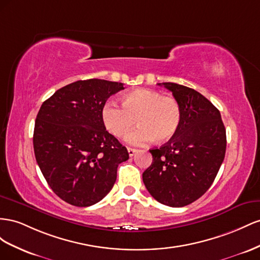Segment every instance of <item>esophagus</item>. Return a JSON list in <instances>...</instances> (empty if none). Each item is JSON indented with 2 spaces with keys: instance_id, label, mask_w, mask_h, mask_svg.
<instances>
[{
  "instance_id": "esophagus-1",
  "label": "esophagus",
  "mask_w": 260,
  "mask_h": 260,
  "mask_svg": "<svg viewBox=\"0 0 260 260\" xmlns=\"http://www.w3.org/2000/svg\"><path fill=\"white\" fill-rule=\"evenodd\" d=\"M127 150H128V154H129V157H133V155H134L135 153H136V149H134V148H127Z\"/></svg>"
}]
</instances>
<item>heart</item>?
<instances>
[{"label":"heart","instance_id":"1","mask_svg":"<svg viewBox=\"0 0 260 260\" xmlns=\"http://www.w3.org/2000/svg\"><path fill=\"white\" fill-rule=\"evenodd\" d=\"M101 116L109 133L123 138L134 127H138L127 137L131 145L143 146L155 138L166 143L173 138L182 121L181 107L173 97H166L150 89H137L122 97V107L107 102L102 107Z\"/></svg>","mask_w":260,"mask_h":260}]
</instances>
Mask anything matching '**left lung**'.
<instances>
[{
	"label": "left lung",
	"mask_w": 260,
	"mask_h": 260,
	"mask_svg": "<svg viewBox=\"0 0 260 260\" xmlns=\"http://www.w3.org/2000/svg\"><path fill=\"white\" fill-rule=\"evenodd\" d=\"M158 85L179 102L182 121L173 138L149 150L152 163L143 181L159 203L184 207L202 197L216 179L225 155V127L220 111L202 93L174 83Z\"/></svg>",
	"instance_id": "obj_1"
}]
</instances>
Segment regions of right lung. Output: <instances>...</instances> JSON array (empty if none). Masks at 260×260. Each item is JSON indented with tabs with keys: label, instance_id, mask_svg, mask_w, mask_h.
<instances>
[{
	"label": "right lung",
	"instance_id": "add662e5",
	"mask_svg": "<svg viewBox=\"0 0 260 260\" xmlns=\"http://www.w3.org/2000/svg\"><path fill=\"white\" fill-rule=\"evenodd\" d=\"M124 84L77 80L42 103L36 118L34 150L44 179L55 194L76 207L97 204L112 189L117 167L129 158L111 135L101 111Z\"/></svg>",
	"mask_w": 260,
	"mask_h": 260
}]
</instances>
